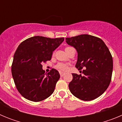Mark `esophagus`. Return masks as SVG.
I'll return each mask as SVG.
<instances>
[{
  "instance_id": "1",
  "label": "esophagus",
  "mask_w": 122,
  "mask_h": 122,
  "mask_svg": "<svg viewBox=\"0 0 122 122\" xmlns=\"http://www.w3.org/2000/svg\"><path fill=\"white\" fill-rule=\"evenodd\" d=\"M65 73H63V72H60V76H63L65 75Z\"/></svg>"
}]
</instances>
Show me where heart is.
<instances>
[{
	"mask_svg": "<svg viewBox=\"0 0 122 122\" xmlns=\"http://www.w3.org/2000/svg\"><path fill=\"white\" fill-rule=\"evenodd\" d=\"M68 48H66L65 50L67 49ZM56 68L59 70L60 71H66L67 70L68 68V65L66 63H59L56 66Z\"/></svg>",
	"mask_w": 122,
	"mask_h": 122,
	"instance_id": "heart-1",
	"label": "heart"
}]
</instances>
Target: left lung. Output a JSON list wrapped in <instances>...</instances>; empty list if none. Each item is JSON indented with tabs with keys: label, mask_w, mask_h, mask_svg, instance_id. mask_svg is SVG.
Wrapping results in <instances>:
<instances>
[{
	"label": "left lung",
	"mask_w": 122,
	"mask_h": 122,
	"mask_svg": "<svg viewBox=\"0 0 122 122\" xmlns=\"http://www.w3.org/2000/svg\"><path fill=\"white\" fill-rule=\"evenodd\" d=\"M65 40L77 51L76 67L79 70L86 68L83 75L72 74L73 80L68 85L71 93L84 101L97 98L106 90L111 81L113 60L108 48L100 38L87 34Z\"/></svg>",
	"instance_id": "left-lung-1"
}]
</instances>
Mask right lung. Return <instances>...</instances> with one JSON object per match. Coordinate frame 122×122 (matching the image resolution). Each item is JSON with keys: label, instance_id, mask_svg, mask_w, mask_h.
<instances>
[{"label": "right lung", "instance_id": "obj_1", "mask_svg": "<svg viewBox=\"0 0 122 122\" xmlns=\"http://www.w3.org/2000/svg\"><path fill=\"white\" fill-rule=\"evenodd\" d=\"M63 41L64 38L35 36L19 45L14 54L11 73L18 92L25 98L38 102L52 94L60 74L54 68L46 74L42 63L51 59L53 51Z\"/></svg>", "mask_w": 122, "mask_h": 122}]
</instances>
